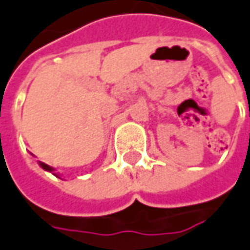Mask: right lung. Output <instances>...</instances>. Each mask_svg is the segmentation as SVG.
I'll use <instances>...</instances> for the list:
<instances>
[{
    "label": "right lung",
    "mask_w": 250,
    "mask_h": 250,
    "mask_svg": "<svg viewBox=\"0 0 250 250\" xmlns=\"http://www.w3.org/2000/svg\"><path fill=\"white\" fill-rule=\"evenodd\" d=\"M39 165L44 169V170H47V172H54V168H51V167H49V165L44 164V162H40V161H39ZM53 175H56V173H53ZM56 176H57V175H56Z\"/></svg>",
    "instance_id": "right-lung-1"
}]
</instances>
